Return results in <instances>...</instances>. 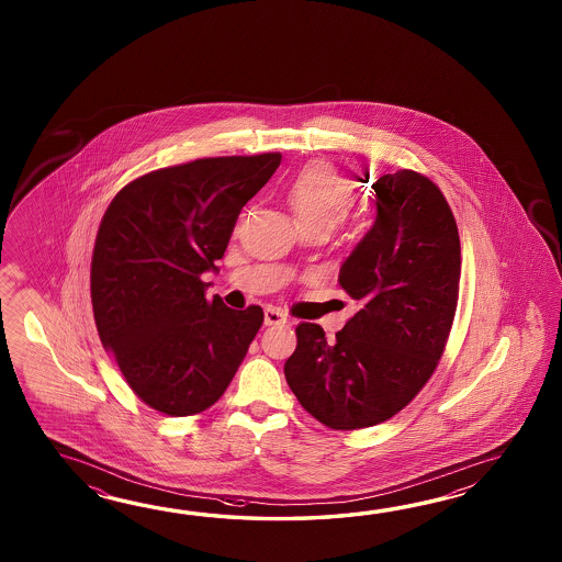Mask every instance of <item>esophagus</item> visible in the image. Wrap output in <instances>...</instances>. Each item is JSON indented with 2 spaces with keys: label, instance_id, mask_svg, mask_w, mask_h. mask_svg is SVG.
Returning a JSON list of instances; mask_svg holds the SVG:
<instances>
[{
  "label": "esophagus",
  "instance_id": "obj_1",
  "mask_svg": "<svg viewBox=\"0 0 562 562\" xmlns=\"http://www.w3.org/2000/svg\"><path fill=\"white\" fill-rule=\"evenodd\" d=\"M286 323V315L277 307H265V325H281Z\"/></svg>",
  "mask_w": 562,
  "mask_h": 562
}]
</instances>
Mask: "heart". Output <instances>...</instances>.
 I'll use <instances>...</instances> for the list:
<instances>
[{"instance_id":"heart-1","label":"heart","mask_w":562,"mask_h":562,"mask_svg":"<svg viewBox=\"0 0 562 562\" xmlns=\"http://www.w3.org/2000/svg\"><path fill=\"white\" fill-rule=\"evenodd\" d=\"M353 189L331 165L313 162L286 184L285 201L303 231H331L353 204Z\"/></svg>"}]
</instances>
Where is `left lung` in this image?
<instances>
[{"instance_id": "1", "label": "left lung", "mask_w": 562, "mask_h": 562, "mask_svg": "<svg viewBox=\"0 0 562 562\" xmlns=\"http://www.w3.org/2000/svg\"><path fill=\"white\" fill-rule=\"evenodd\" d=\"M378 216L339 269L359 310L334 341L299 323L285 380L299 404L334 430H359L395 416L442 358L454 322L460 237L450 204L414 170L371 184Z\"/></svg>"}]
</instances>
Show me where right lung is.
<instances>
[{"mask_svg":"<svg viewBox=\"0 0 562 562\" xmlns=\"http://www.w3.org/2000/svg\"><path fill=\"white\" fill-rule=\"evenodd\" d=\"M279 153L199 158L132 180L95 235L90 293L100 341L132 392L167 416H192L225 394L263 310L206 301L240 209L263 189Z\"/></svg>","mask_w":562,"mask_h":562,"instance_id":"obj_1","label":"right lung"}]
</instances>
